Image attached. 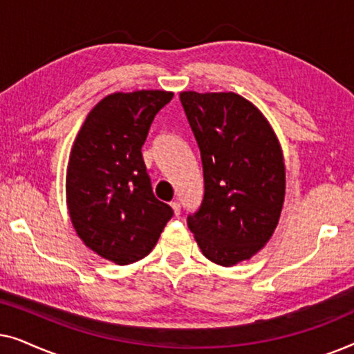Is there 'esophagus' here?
Instances as JSON below:
<instances>
[{
    "label": "esophagus",
    "instance_id": "obj_1",
    "mask_svg": "<svg viewBox=\"0 0 354 354\" xmlns=\"http://www.w3.org/2000/svg\"><path fill=\"white\" fill-rule=\"evenodd\" d=\"M171 207L174 209V214H176V216L180 214V203H178V201H171Z\"/></svg>",
    "mask_w": 354,
    "mask_h": 354
}]
</instances>
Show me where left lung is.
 Returning <instances> with one entry per match:
<instances>
[{
	"mask_svg": "<svg viewBox=\"0 0 354 354\" xmlns=\"http://www.w3.org/2000/svg\"><path fill=\"white\" fill-rule=\"evenodd\" d=\"M201 153L205 196L188 229L203 254L225 266L250 259L272 236L285 198L282 148L253 103L236 93L182 91Z\"/></svg>",
	"mask_w": 354,
	"mask_h": 354,
	"instance_id": "left-lung-1",
	"label": "left lung"
}]
</instances>
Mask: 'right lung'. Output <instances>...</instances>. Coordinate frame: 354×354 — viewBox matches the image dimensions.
Segmentation results:
<instances>
[{
  "mask_svg": "<svg viewBox=\"0 0 354 354\" xmlns=\"http://www.w3.org/2000/svg\"><path fill=\"white\" fill-rule=\"evenodd\" d=\"M172 91L113 93L86 115L71 149L67 207L82 241L119 266L154 248L174 211L154 196L142 147Z\"/></svg>",
  "mask_w": 354,
  "mask_h": 354,
  "instance_id": "add662e5",
  "label": "right lung"
}]
</instances>
